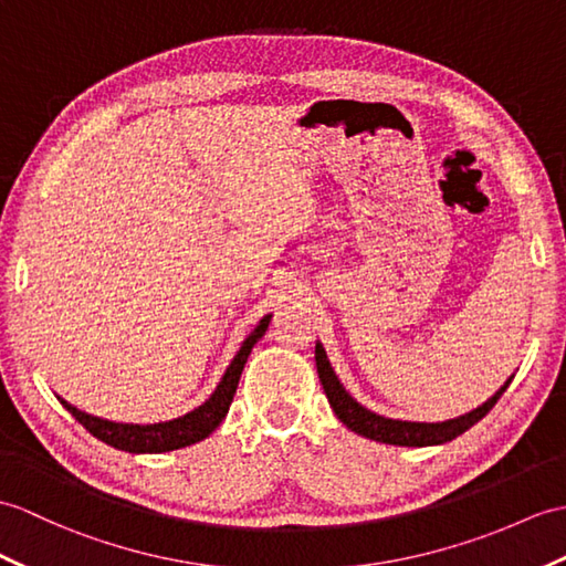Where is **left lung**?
I'll return each instance as SVG.
<instances>
[{
  "label": "left lung",
  "instance_id": "1",
  "mask_svg": "<svg viewBox=\"0 0 566 566\" xmlns=\"http://www.w3.org/2000/svg\"><path fill=\"white\" fill-rule=\"evenodd\" d=\"M315 366H318V378L323 384L327 402H331L339 422H343L347 429H352L354 433H359V437L380 441V443H390V446H439L446 441H453L472 424H478L480 419L496 405V400L504 396V390L509 388L511 380H514V376H509L506 384L499 388L488 402H482L480 407H475V410H470L461 417L446 419V422H402V419L376 415L369 410V407H364L361 402L354 400L345 390V386L339 384V378L335 376L331 359H327L321 343H315Z\"/></svg>",
  "mask_w": 566,
  "mask_h": 566
}]
</instances>
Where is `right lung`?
<instances>
[{"label": "right lung", "instance_id": "add662e5", "mask_svg": "<svg viewBox=\"0 0 566 566\" xmlns=\"http://www.w3.org/2000/svg\"><path fill=\"white\" fill-rule=\"evenodd\" d=\"M270 318L272 315L268 313L265 318L255 325V331L243 339L239 352H235V357L227 366V371H223L212 396H209L200 407H195V410H190L182 417L168 419V422H154V424H125V422H111V419L82 412L78 407L70 405L67 400H62L60 396H57V400L67 407V412H72V417L78 424H84V429L88 433H94L98 441L113 446V449H117V451L166 453V451L186 449V446H192L197 441L207 439L209 433H212L221 424V419L227 417L229 407L233 402V396H235V388H239L248 354H251L258 339L265 335Z\"/></svg>", "mask_w": 566, "mask_h": 566}]
</instances>
